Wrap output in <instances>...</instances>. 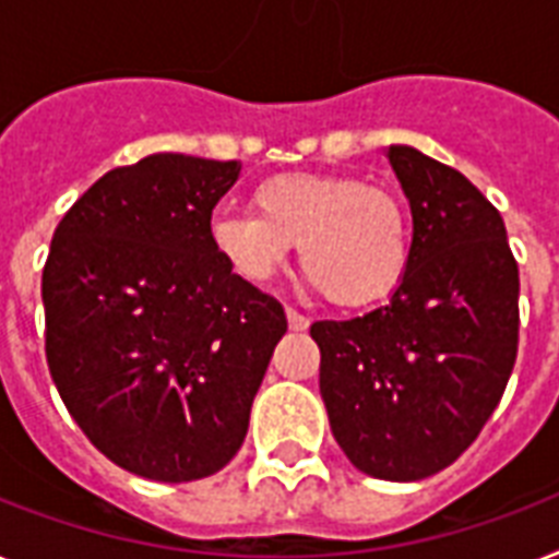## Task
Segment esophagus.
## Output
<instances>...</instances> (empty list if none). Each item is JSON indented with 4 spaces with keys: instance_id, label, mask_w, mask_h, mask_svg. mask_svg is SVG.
Wrapping results in <instances>:
<instances>
[{
    "instance_id": "1",
    "label": "esophagus",
    "mask_w": 559,
    "mask_h": 559,
    "mask_svg": "<svg viewBox=\"0 0 559 559\" xmlns=\"http://www.w3.org/2000/svg\"><path fill=\"white\" fill-rule=\"evenodd\" d=\"M287 324H289V330L301 333V330H307V326H310V319H307V316H301L298 310H293V307H287Z\"/></svg>"
}]
</instances>
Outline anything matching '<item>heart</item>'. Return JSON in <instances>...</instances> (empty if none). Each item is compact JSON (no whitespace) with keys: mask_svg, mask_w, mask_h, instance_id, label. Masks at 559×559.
<instances>
[{"mask_svg":"<svg viewBox=\"0 0 559 559\" xmlns=\"http://www.w3.org/2000/svg\"><path fill=\"white\" fill-rule=\"evenodd\" d=\"M255 212L221 209L209 238L226 266L266 281L298 247L310 284L335 307H367L396 289L411 261V215L405 201L356 175L287 171L252 192Z\"/></svg>","mask_w":559,"mask_h":559,"instance_id":"b5f03b06","label":"heart"}]
</instances>
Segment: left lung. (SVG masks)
<instances>
[{"label":"left lung","instance_id":"1","mask_svg":"<svg viewBox=\"0 0 559 559\" xmlns=\"http://www.w3.org/2000/svg\"><path fill=\"white\" fill-rule=\"evenodd\" d=\"M388 160L411 201V261L384 307L316 321L330 428L358 471L439 474L506 393L520 342V270L502 215L462 171L411 146Z\"/></svg>","mask_w":559,"mask_h":559}]
</instances>
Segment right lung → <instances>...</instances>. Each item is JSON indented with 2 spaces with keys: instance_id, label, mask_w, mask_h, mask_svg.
<instances>
[{
  "instance_id": "add662e5",
  "label": "right lung",
  "mask_w": 559,
  "mask_h": 559,
  "mask_svg": "<svg viewBox=\"0 0 559 559\" xmlns=\"http://www.w3.org/2000/svg\"><path fill=\"white\" fill-rule=\"evenodd\" d=\"M238 160L148 154L68 209L43 270L45 356L68 413L108 460L192 483L243 444L272 350L275 298L209 238Z\"/></svg>"
}]
</instances>
